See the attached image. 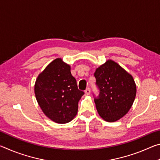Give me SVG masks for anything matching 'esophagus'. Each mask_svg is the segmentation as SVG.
<instances>
[{
	"label": "esophagus",
	"instance_id": "esophagus-1",
	"mask_svg": "<svg viewBox=\"0 0 160 160\" xmlns=\"http://www.w3.org/2000/svg\"><path fill=\"white\" fill-rule=\"evenodd\" d=\"M85 94H90V88H87L86 90H85Z\"/></svg>",
	"mask_w": 160,
	"mask_h": 160
}]
</instances>
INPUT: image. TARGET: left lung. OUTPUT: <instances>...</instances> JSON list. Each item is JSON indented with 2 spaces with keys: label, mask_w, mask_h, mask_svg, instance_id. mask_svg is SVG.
Listing matches in <instances>:
<instances>
[{
  "label": "left lung",
  "mask_w": 160,
  "mask_h": 160,
  "mask_svg": "<svg viewBox=\"0 0 160 160\" xmlns=\"http://www.w3.org/2000/svg\"><path fill=\"white\" fill-rule=\"evenodd\" d=\"M99 96L94 97L99 116L108 122H114L125 116L132 107L136 95V85L132 77L112 60L94 72Z\"/></svg>",
  "instance_id": "1"
}]
</instances>
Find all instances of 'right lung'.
<instances>
[{
  "mask_svg": "<svg viewBox=\"0 0 160 160\" xmlns=\"http://www.w3.org/2000/svg\"><path fill=\"white\" fill-rule=\"evenodd\" d=\"M34 93L44 114L58 123H66L76 116L78 102L84 94L78 88L70 66L56 58L38 76Z\"/></svg>",
  "mask_w": 160,
  "mask_h": 160,
  "instance_id": "1",
  "label": "right lung"
}]
</instances>
